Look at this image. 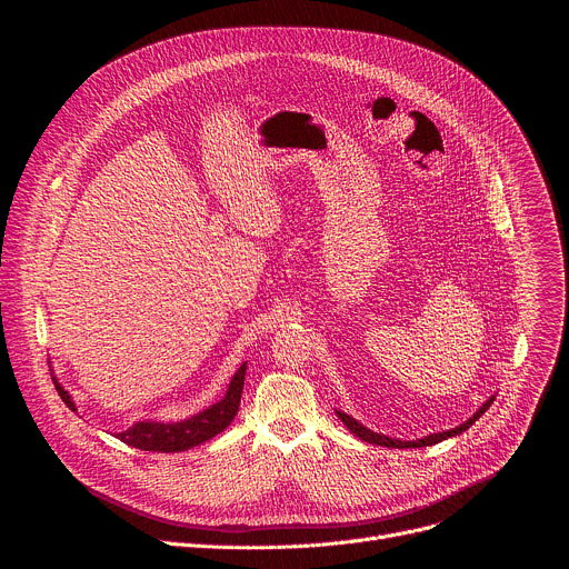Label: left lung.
Masks as SVG:
<instances>
[{
    "label": "left lung",
    "instance_id": "left-lung-1",
    "mask_svg": "<svg viewBox=\"0 0 569 569\" xmlns=\"http://www.w3.org/2000/svg\"><path fill=\"white\" fill-rule=\"evenodd\" d=\"M496 400V396H491L489 400L486 402H481V408L468 419V421H463L461 426H457V428H452V430H446V432H435V435H428V437H423V439H417V441H400V439H391V437H387V435H378V432H373V430H369V428H365L360 421H356L353 417H349V415H345V412H340V410H336V415L342 419V423L356 435V437H360L362 441H367V443H373V446H385V448H423V446H435V443H439V441H446V439H450V437H457V435H461V432H466L486 410L491 408V402Z\"/></svg>",
    "mask_w": 569,
    "mask_h": 569
}]
</instances>
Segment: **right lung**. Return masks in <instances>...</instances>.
<instances>
[{
	"label": "right lung",
	"mask_w": 569,
	"mask_h": 569,
	"mask_svg": "<svg viewBox=\"0 0 569 569\" xmlns=\"http://www.w3.org/2000/svg\"><path fill=\"white\" fill-rule=\"evenodd\" d=\"M246 371L248 365L242 362L240 369L233 373L224 396L209 405L207 410L184 419V421H176V423H161V421H137L132 428L117 432V439H121L123 443L139 448V450H150V452H184L193 446H200L209 439H213L216 435H220L236 417L238 405H240V393H242V385H246ZM53 385L58 396L64 400L67 408L71 412H76V402L69 396V391L58 382V378L53 376Z\"/></svg>",
	"instance_id": "obj_1"
}]
</instances>
